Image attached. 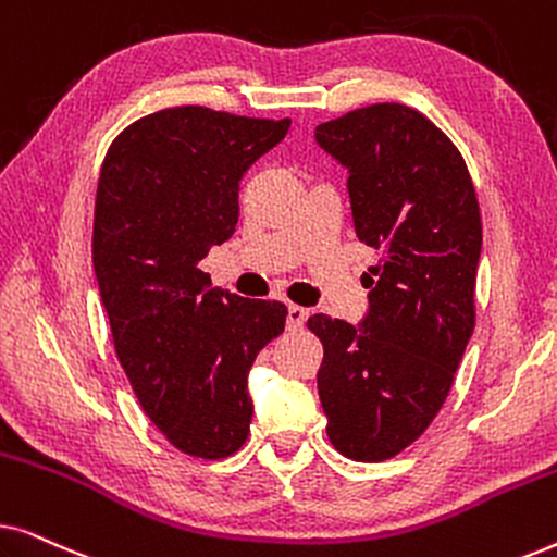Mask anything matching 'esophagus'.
<instances>
[{"mask_svg": "<svg viewBox=\"0 0 557 557\" xmlns=\"http://www.w3.org/2000/svg\"><path fill=\"white\" fill-rule=\"evenodd\" d=\"M304 322H307V309L296 307V304H288V309H286V326H288V330H292V332L301 330Z\"/></svg>", "mask_w": 557, "mask_h": 557, "instance_id": "34e87169", "label": "esophagus"}]
</instances>
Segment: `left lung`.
Returning a JSON list of instances; mask_svg holds the SVG:
<instances>
[{
	"label": "left lung",
	"instance_id": "8db88e82",
	"mask_svg": "<svg viewBox=\"0 0 557 557\" xmlns=\"http://www.w3.org/2000/svg\"><path fill=\"white\" fill-rule=\"evenodd\" d=\"M314 139L347 170L355 233L377 253L360 324L309 317L326 436L347 459L385 461L436 418L474 332L479 202L459 149L403 103L349 111Z\"/></svg>",
	"mask_w": 557,
	"mask_h": 557
}]
</instances>
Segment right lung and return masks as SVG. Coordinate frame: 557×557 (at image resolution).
Listing matches in <instances>:
<instances>
[{
	"instance_id": "add662e5",
	"label": "right lung",
	"mask_w": 557,
	"mask_h": 557,
	"mask_svg": "<svg viewBox=\"0 0 557 557\" xmlns=\"http://www.w3.org/2000/svg\"><path fill=\"white\" fill-rule=\"evenodd\" d=\"M288 126L164 109L124 128L101 166L94 269L119 362L151 423L200 459L246 444L250 364L286 324L281 301L212 292L200 261L235 233L243 174Z\"/></svg>"
}]
</instances>
